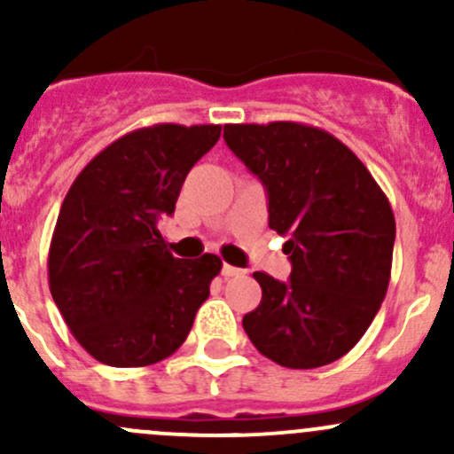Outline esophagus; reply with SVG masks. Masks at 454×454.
<instances>
[{
	"label": "esophagus",
	"mask_w": 454,
	"mask_h": 454,
	"mask_svg": "<svg viewBox=\"0 0 454 454\" xmlns=\"http://www.w3.org/2000/svg\"><path fill=\"white\" fill-rule=\"evenodd\" d=\"M246 270H241V268H235V265H228V263H223V268H222V274H223V278H232V277H241V274H244Z\"/></svg>",
	"instance_id": "34e87169"
}]
</instances>
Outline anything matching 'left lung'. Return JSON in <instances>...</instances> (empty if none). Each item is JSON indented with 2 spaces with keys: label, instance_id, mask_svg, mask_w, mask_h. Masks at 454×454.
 <instances>
[{
  "label": "left lung",
  "instance_id": "1",
  "mask_svg": "<svg viewBox=\"0 0 454 454\" xmlns=\"http://www.w3.org/2000/svg\"><path fill=\"white\" fill-rule=\"evenodd\" d=\"M228 149L268 193V223L286 237L290 281L254 272L259 308L244 329L265 358L316 369L369 329L391 278L395 217L349 146L301 122L226 125Z\"/></svg>",
  "mask_w": 454,
  "mask_h": 454
}]
</instances>
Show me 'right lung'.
I'll list each match as a JSON object with an SVG mask.
<instances>
[{
	"instance_id": "add662e5",
	"label": "right lung",
	"mask_w": 454,
	"mask_h": 454,
	"mask_svg": "<svg viewBox=\"0 0 454 454\" xmlns=\"http://www.w3.org/2000/svg\"><path fill=\"white\" fill-rule=\"evenodd\" d=\"M219 136V125L142 127L105 146L67 191L50 244V292L98 363L146 367L189 336L222 259H176L158 222Z\"/></svg>"
}]
</instances>
